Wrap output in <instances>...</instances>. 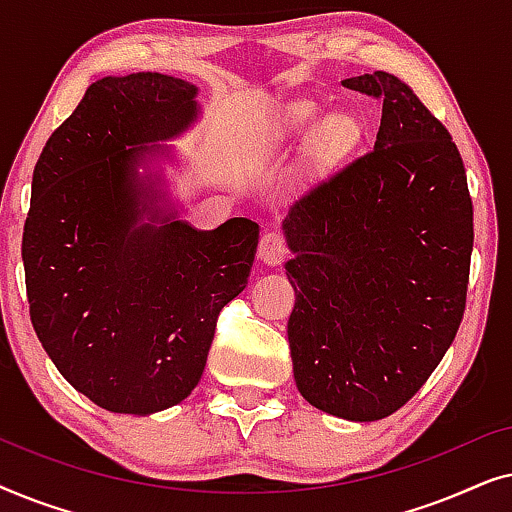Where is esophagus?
Returning <instances> with one entry per match:
<instances>
[{
    "label": "esophagus",
    "mask_w": 512,
    "mask_h": 512,
    "mask_svg": "<svg viewBox=\"0 0 512 512\" xmlns=\"http://www.w3.org/2000/svg\"><path fill=\"white\" fill-rule=\"evenodd\" d=\"M289 254V247H286V240L282 233L277 230H268L258 242V258L268 265H277L284 261V256Z\"/></svg>",
    "instance_id": "esophagus-1"
}]
</instances>
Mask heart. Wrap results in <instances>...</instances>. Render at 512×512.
<instances>
[{"label":"heart","instance_id":"b5f03b06","mask_svg":"<svg viewBox=\"0 0 512 512\" xmlns=\"http://www.w3.org/2000/svg\"><path fill=\"white\" fill-rule=\"evenodd\" d=\"M324 121V109L317 104H298L289 111L284 121V135H305L312 128ZM361 137V125L356 118L347 114H335L319 128L317 135V149L321 156H342V153L352 151Z\"/></svg>","mask_w":512,"mask_h":512}]
</instances>
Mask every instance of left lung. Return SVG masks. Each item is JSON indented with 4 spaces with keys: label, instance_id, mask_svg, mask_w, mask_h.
Listing matches in <instances>:
<instances>
[{
    "label": "left lung",
    "instance_id": "1",
    "mask_svg": "<svg viewBox=\"0 0 512 512\" xmlns=\"http://www.w3.org/2000/svg\"><path fill=\"white\" fill-rule=\"evenodd\" d=\"M342 86L382 102L380 130L289 209L286 333L305 401L375 422L422 389L459 331L473 202L457 144L410 86L387 72Z\"/></svg>",
    "mask_w": 512,
    "mask_h": 512
}]
</instances>
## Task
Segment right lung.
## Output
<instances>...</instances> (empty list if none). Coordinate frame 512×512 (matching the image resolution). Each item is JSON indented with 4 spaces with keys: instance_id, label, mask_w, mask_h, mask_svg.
<instances>
[{
    "instance_id": "add662e5",
    "label": "right lung",
    "mask_w": 512,
    "mask_h": 512,
    "mask_svg": "<svg viewBox=\"0 0 512 512\" xmlns=\"http://www.w3.org/2000/svg\"><path fill=\"white\" fill-rule=\"evenodd\" d=\"M193 97L191 83L156 72L95 81L34 165L23 230L34 333L62 377L109 412L151 415L191 394L254 263L249 219L209 233L167 219L135 228L146 209L139 144L184 130Z\"/></svg>"
}]
</instances>
